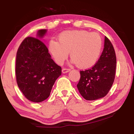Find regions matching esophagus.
<instances>
[{
	"instance_id": "obj_1",
	"label": "esophagus",
	"mask_w": 134,
	"mask_h": 134,
	"mask_svg": "<svg viewBox=\"0 0 134 134\" xmlns=\"http://www.w3.org/2000/svg\"><path fill=\"white\" fill-rule=\"evenodd\" d=\"M69 71H70V69H65V68H64V69H62V72L63 73H66V72H69Z\"/></svg>"
}]
</instances>
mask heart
Returning a JSON list of instances; mask_svg holds the SVG:
<instances>
[{
    "label": "heart",
    "instance_id": "heart-1",
    "mask_svg": "<svg viewBox=\"0 0 134 134\" xmlns=\"http://www.w3.org/2000/svg\"><path fill=\"white\" fill-rule=\"evenodd\" d=\"M58 42L51 40L49 52L58 64H62L70 52L72 62L87 69L96 64L102 50L103 41L99 34L85 30L65 31L58 37Z\"/></svg>",
    "mask_w": 134,
    "mask_h": 134
}]
</instances>
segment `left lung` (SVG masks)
Returning <instances> with one entry per match:
<instances>
[{"mask_svg": "<svg viewBox=\"0 0 134 134\" xmlns=\"http://www.w3.org/2000/svg\"><path fill=\"white\" fill-rule=\"evenodd\" d=\"M116 57L110 40L105 37L102 53L93 66L80 71V79L77 86L79 92L87 100H93L105 97L114 81Z\"/></svg>", "mask_w": 134, "mask_h": 134, "instance_id": "8db88e82", "label": "left lung"}]
</instances>
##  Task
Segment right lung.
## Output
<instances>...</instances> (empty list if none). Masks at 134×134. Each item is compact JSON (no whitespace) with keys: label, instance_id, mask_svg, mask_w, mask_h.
Returning <instances> with one entry per match:
<instances>
[{"label":"right lung","instance_id":"obj_1","mask_svg":"<svg viewBox=\"0 0 134 134\" xmlns=\"http://www.w3.org/2000/svg\"><path fill=\"white\" fill-rule=\"evenodd\" d=\"M46 32V29L38 31V37H42ZM51 57L48 48L38 38L28 37L19 45L16 58V80L29 100L41 102L47 99L62 74V67Z\"/></svg>","mask_w":134,"mask_h":134}]
</instances>
